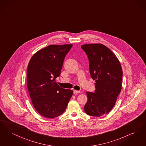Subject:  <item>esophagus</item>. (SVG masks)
I'll return each instance as SVG.
<instances>
[{
  "label": "esophagus",
  "mask_w": 146,
  "mask_h": 146,
  "mask_svg": "<svg viewBox=\"0 0 146 146\" xmlns=\"http://www.w3.org/2000/svg\"><path fill=\"white\" fill-rule=\"evenodd\" d=\"M73 93L74 94H80V92L79 91H76V90H73Z\"/></svg>",
  "instance_id": "1"
}]
</instances>
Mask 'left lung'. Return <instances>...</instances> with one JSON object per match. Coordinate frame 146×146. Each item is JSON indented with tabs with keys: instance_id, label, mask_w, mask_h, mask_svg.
Listing matches in <instances>:
<instances>
[{
	"instance_id": "left-lung-1",
	"label": "left lung",
	"mask_w": 146,
	"mask_h": 146,
	"mask_svg": "<svg viewBox=\"0 0 146 146\" xmlns=\"http://www.w3.org/2000/svg\"><path fill=\"white\" fill-rule=\"evenodd\" d=\"M81 48L88 56L91 76L96 80L94 92H86L84 110L92 116L106 115L114 106L121 90V66L116 55L103 44H84Z\"/></svg>"
}]
</instances>
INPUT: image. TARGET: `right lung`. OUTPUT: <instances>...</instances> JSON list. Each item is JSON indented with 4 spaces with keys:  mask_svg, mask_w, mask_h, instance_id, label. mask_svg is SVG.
<instances>
[{
    "mask_svg": "<svg viewBox=\"0 0 146 146\" xmlns=\"http://www.w3.org/2000/svg\"><path fill=\"white\" fill-rule=\"evenodd\" d=\"M72 46H48L36 52L28 66L27 86L33 105L46 118H53L63 113L73 94L72 90L61 88L55 82Z\"/></svg>",
    "mask_w": 146,
    "mask_h": 146,
    "instance_id": "right-lung-1",
    "label": "right lung"
}]
</instances>
